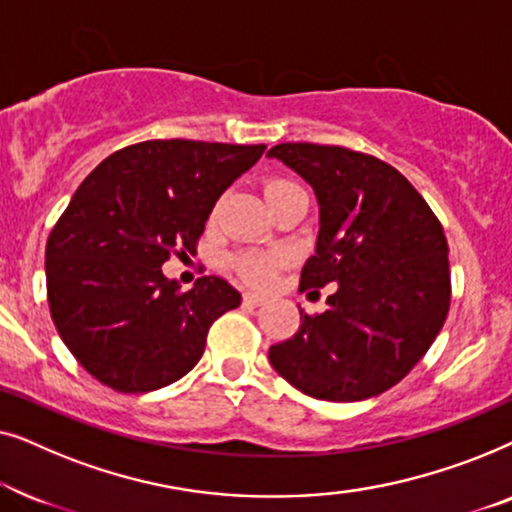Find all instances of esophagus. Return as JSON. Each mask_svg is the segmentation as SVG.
<instances>
[{"label":"esophagus","instance_id":"esophagus-1","mask_svg":"<svg viewBox=\"0 0 512 512\" xmlns=\"http://www.w3.org/2000/svg\"><path fill=\"white\" fill-rule=\"evenodd\" d=\"M242 300H244V305H249V307H261V305H265V296H261V293H254V291H247L242 296Z\"/></svg>","mask_w":512,"mask_h":512}]
</instances>
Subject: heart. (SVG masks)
<instances>
[{
	"label": "heart",
	"mask_w": 512,
	"mask_h": 512,
	"mask_svg": "<svg viewBox=\"0 0 512 512\" xmlns=\"http://www.w3.org/2000/svg\"><path fill=\"white\" fill-rule=\"evenodd\" d=\"M291 188H298V186L289 179H270L265 181V198L270 200L279 193L291 191ZM279 263H282V258L270 256V254H244L235 258L237 272H240L244 279H249V282H256V284L268 282V279L275 275Z\"/></svg>",
	"instance_id": "1"
}]
</instances>
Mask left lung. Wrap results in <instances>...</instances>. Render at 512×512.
<instances>
[{"mask_svg": "<svg viewBox=\"0 0 512 512\" xmlns=\"http://www.w3.org/2000/svg\"><path fill=\"white\" fill-rule=\"evenodd\" d=\"M314 188L317 251L300 291L335 284L324 314L300 310V328L270 347V363L298 391L333 403L366 401L403 380L450 310L443 226L396 167L345 146L277 144Z\"/></svg>", "mask_w": 512, "mask_h": 512, "instance_id": "obj_1", "label": "left lung"}]
</instances>
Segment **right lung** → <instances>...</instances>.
Here are the masks:
<instances>
[{
	"mask_svg": "<svg viewBox=\"0 0 512 512\" xmlns=\"http://www.w3.org/2000/svg\"><path fill=\"white\" fill-rule=\"evenodd\" d=\"M265 144L149 139L111 153L83 179L46 244L53 324L95 380L144 394L184 377L209 326L240 305L221 277L193 289L163 275L195 251L216 200Z\"/></svg>",
	"mask_w": 512,
	"mask_h": 512,
	"instance_id": "right-lung-1",
	"label": "right lung"
}]
</instances>
